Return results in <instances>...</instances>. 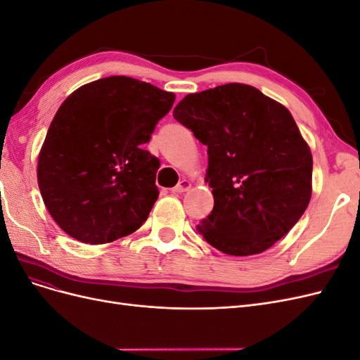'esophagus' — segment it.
Returning <instances> with one entry per match:
<instances>
[{
    "instance_id": "34e87169",
    "label": "esophagus",
    "mask_w": 360,
    "mask_h": 360,
    "mask_svg": "<svg viewBox=\"0 0 360 360\" xmlns=\"http://www.w3.org/2000/svg\"><path fill=\"white\" fill-rule=\"evenodd\" d=\"M192 188V183L189 181V180H186V179H183L181 181H179V184L176 188H174L172 191L174 192H186V191H189Z\"/></svg>"
}]
</instances>
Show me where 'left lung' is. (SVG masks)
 Here are the masks:
<instances>
[{"mask_svg":"<svg viewBox=\"0 0 360 360\" xmlns=\"http://www.w3.org/2000/svg\"><path fill=\"white\" fill-rule=\"evenodd\" d=\"M174 118L207 147L212 213L197 230L236 257L264 252L297 224L312 193V155L284 105L246 84L188 94Z\"/></svg>","mask_w":360,"mask_h":360,"instance_id":"1","label":"left lung"}]
</instances>
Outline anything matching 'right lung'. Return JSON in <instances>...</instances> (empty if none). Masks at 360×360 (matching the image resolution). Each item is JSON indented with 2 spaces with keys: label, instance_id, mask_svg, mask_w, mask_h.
<instances>
[{
  "label": "right lung",
  "instance_id": "right-lung-1",
  "mask_svg": "<svg viewBox=\"0 0 360 360\" xmlns=\"http://www.w3.org/2000/svg\"><path fill=\"white\" fill-rule=\"evenodd\" d=\"M174 101L148 82L110 76L61 103L39 153L37 181L64 233L103 245L147 221L159 197V160L143 146Z\"/></svg>",
  "mask_w": 360,
  "mask_h": 360
}]
</instances>
